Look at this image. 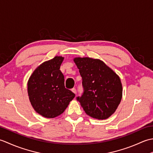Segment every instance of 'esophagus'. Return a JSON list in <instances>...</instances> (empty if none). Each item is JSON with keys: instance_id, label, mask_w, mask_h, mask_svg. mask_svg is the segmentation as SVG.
Listing matches in <instances>:
<instances>
[{"instance_id": "34e87169", "label": "esophagus", "mask_w": 153, "mask_h": 153, "mask_svg": "<svg viewBox=\"0 0 153 153\" xmlns=\"http://www.w3.org/2000/svg\"><path fill=\"white\" fill-rule=\"evenodd\" d=\"M71 91H72L74 93H75L76 94V89H75V88H73V89H71Z\"/></svg>"}]
</instances>
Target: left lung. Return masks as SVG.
<instances>
[{
	"label": "left lung",
	"instance_id": "obj_1",
	"mask_svg": "<svg viewBox=\"0 0 153 153\" xmlns=\"http://www.w3.org/2000/svg\"><path fill=\"white\" fill-rule=\"evenodd\" d=\"M82 77L83 93L76 99L84 111L93 118L105 120L113 114L122 97V85L119 76L99 59L75 58Z\"/></svg>",
	"mask_w": 153,
	"mask_h": 153
}]
</instances>
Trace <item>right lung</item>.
<instances>
[{"label": "right lung", "mask_w": 153, "mask_h": 153, "mask_svg": "<svg viewBox=\"0 0 153 153\" xmlns=\"http://www.w3.org/2000/svg\"><path fill=\"white\" fill-rule=\"evenodd\" d=\"M64 58L55 56L42 63L27 82L29 99L34 110L47 118L62 114L75 94L65 88L64 76L60 70Z\"/></svg>", "instance_id": "obj_1"}]
</instances>
